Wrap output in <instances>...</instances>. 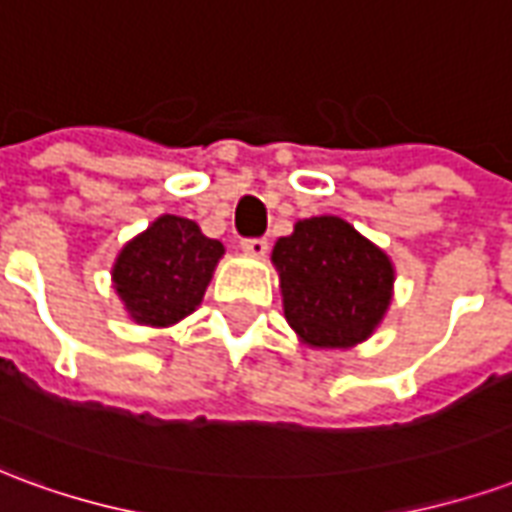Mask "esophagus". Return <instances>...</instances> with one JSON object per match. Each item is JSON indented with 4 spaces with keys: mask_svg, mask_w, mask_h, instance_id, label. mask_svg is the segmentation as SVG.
<instances>
[{
    "mask_svg": "<svg viewBox=\"0 0 512 512\" xmlns=\"http://www.w3.org/2000/svg\"><path fill=\"white\" fill-rule=\"evenodd\" d=\"M241 249L249 257H263L268 252V241L266 238H246V241H241Z\"/></svg>",
    "mask_w": 512,
    "mask_h": 512,
    "instance_id": "34e87169",
    "label": "esophagus"
}]
</instances>
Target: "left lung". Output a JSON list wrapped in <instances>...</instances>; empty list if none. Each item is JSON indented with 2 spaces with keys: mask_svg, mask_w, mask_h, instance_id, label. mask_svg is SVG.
Segmentation results:
<instances>
[{
  "mask_svg": "<svg viewBox=\"0 0 512 512\" xmlns=\"http://www.w3.org/2000/svg\"><path fill=\"white\" fill-rule=\"evenodd\" d=\"M271 263L290 329L318 351L365 343L392 304V257L332 213L299 219L274 244Z\"/></svg>",
  "mask_w": 512,
  "mask_h": 512,
  "instance_id": "1",
  "label": "left lung"
}]
</instances>
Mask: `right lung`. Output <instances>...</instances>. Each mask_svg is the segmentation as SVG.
I'll return each instance as SVG.
<instances>
[{
    "mask_svg": "<svg viewBox=\"0 0 512 512\" xmlns=\"http://www.w3.org/2000/svg\"><path fill=\"white\" fill-rule=\"evenodd\" d=\"M222 255L200 224L164 213L117 252L112 285L131 321L167 329L200 307Z\"/></svg>",
    "mask_w": 512,
    "mask_h": 512,
    "instance_id": "1",
    "label": "right lung"
}]
</instances>
